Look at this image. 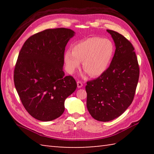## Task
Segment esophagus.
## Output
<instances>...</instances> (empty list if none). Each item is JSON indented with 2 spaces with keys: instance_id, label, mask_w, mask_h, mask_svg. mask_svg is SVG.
<instances>
[{
  "instance_id": "esophagus-1",
  "label": "esophagus",
  "mask_w": 154,
  "mask_h": 154,
  "mask_svg": "<svg viewBox=\"0 0 154 154\" xmlns=\"http://www.w3.org/2000/svg\"><path fill=\"white\" fill-rule=\"evenodd\" d=\"M77 87L79 88H82L83 86V83H82V82H81L80 81H78V82H77Z\"/></svg>"
}]
</instances>
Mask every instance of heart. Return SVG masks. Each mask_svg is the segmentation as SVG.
<instances>
[{
	"instance_id": "1",
	"label": "heart",
	"mask_w": 154,
	"mask_h": 154,
	"mask_svg": "<svg viewBox=\"0 0 154 154\" xmlns=\"http://www.w3.org/2000/svg\"><path fill=\"white\" fill-rule=\"evenodd\" d=\"M115 48L108 38L90 37L72 46V51L64 53V60L67 71L73 73L82 62L83 69L91 77L100 76L113 58Z\"/></svg>"
}]
</instances>
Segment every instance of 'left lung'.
<instances>
[{
    "label": "left lung",
    "instance_id": "left-lung-1",
    "mask_svg": "<svg viewBox=\"0 0 154 154\" xmlns=\"http://www.w3.org/2000/svg\"><path fill=\"white\" fill-rule=\"evenodd\" d=\"M116 45L106 71L87 82V108L94 119L109 122L118 118L131 105L139 78L134 48L121 34L106 30Z\"/></svg>",
    "mask_w": 154,
    "mask_h": 154
}]
</instances>
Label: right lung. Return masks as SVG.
Here are the masks:
<instances>
[{
  "label": "right lung",
  "mask_w": 154,
  "mask_h": 154,
  "mask_svg": "<svg viewBox=\"0 0 154 154\" xmlns=\"http://www.w3.org/2000/svg\"><path fill=\"white\" fill-rule=\"evenodd\" d=\"M75 32L64 28L47 29L25 41L14 75L15 87L26 110L38 120L49 122L64 111V101L77 83L63 71L65 48Z\"/></svg>",
  "instance_id": "add662e5"
}]
</instances>
